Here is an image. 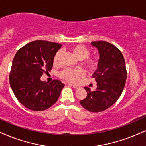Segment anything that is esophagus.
<instances>
[{
  "mask_svg": "<svg viewBox=\"0 0 146 146\" xmlns=\"http://www.w3.org/2000/svg\"><path fill=\"white\" fill-rule=\"evenodd\" d=\"M68 85L71 86H73L74 88L75 89H78V88H80V86L78 85H75V84H68Z\"/></svg>",
  "mask_w": 146,
  "mask_h": 146,
  "instance_id": "1",
  "label": "esophagus"
}]
</instances>
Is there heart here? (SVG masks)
I'll return each instance as SVG.
<instances>
[{"instance_id":"1","label":"heart","mask_w":146,"mask_h":146,"mask_svg":"<svg viewBox=\"0 0 146 146\" xmlns=\"http://www.w3.org/2000/svg\"><path fill=\"white\" fill-rule=\"evenodd\" d=\"M71 50L74 56L79 60H83L88 58L85 60L84 64L88 69L93 70L96 68L97 62L94 59L89 58L90 51L86 47L83 45H76L72 47ZM60 54V51L56 52L54 57V64H58ZM60 75L61 78L68 82H77L82 77L84 76V72L81 69H73V68H66L60 73Z\"/></svg>"}]
</instances>
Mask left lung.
I'll return each instance as SVG.
<instances>
[{
	"label": "left lung",
	"mask_w": 146,
	"mask_h": 146,
	"mask_svg": "<svg viewBox=\"0 0 146 146\" xmlns=\"http://www.w3.org/2000/svg\"><path fill=\"white\" fill-rule=\"evenodd\" d=\"M90 44L99 54L97 69L92 75L97 88L91 91L90 88L84 87L87 96L80 103L88 111L100 112L110 108L119 99L127 73L124 56L115 45L102 41H92Z\"/></svg>",
	"instance_id": "left-lung-1"
}]
</instances>
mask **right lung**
<instances>
[{
    "label": "right lung",
    "mask_w": 146,
    "mask_h": 146,
    "mask_svg": "<svg viewBox=\"0 0 146 146\" xmlns=\"http://www.w3.org/2000/svg\"><path fill=\"white\" fill-rule=\"evenodd\" d=\"M62 45L35 41L20 48L14 56L9 83L17 99L33 111H44L58 99L64 84L43 82L41 77L53 66L54 57Z\"/></svg>",
    "instance_id": "1"
}]
</instances>
